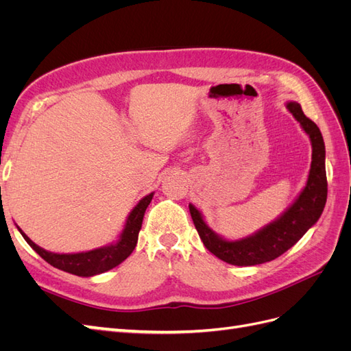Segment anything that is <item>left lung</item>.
I'll return each instance as SVG.
<instances>
[{"label":"left lung","instance_id":"1","mask_svg":"<svg viewBox=\"0 0 351 351\" xmlns=\"http://www.w3.org/2000/svg\"><path fill=\"white\" fill-rule=\"evenodd\" d=\"M303 132L309 136L312 145V162L306 184L293 204L269 224L263 226L253 234L237 240H228L212 230L204 218V214L189 204L190 215L205 247L221 261L237 267H253L274 261L284 252L293 247L306 231L312 228L321 218L326 202V171H325V143L322 133L312 120L303 114L300 104L285 102Z\"/></svg>","mask_w":351,"mask_h":351}]
</instances>
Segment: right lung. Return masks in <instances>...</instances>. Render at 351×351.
Listing matches in <instances>:
<instances>
[{
  "mask_svg": "<svg viewBox=\"0 0 351 351\" xmlns=\"http://www.w3.org/2000/svg\"><path fill=\"white\" fill-rule=\"evenodd\" d=\"M154 197V192L142 197L137 205L130 210L127 215L124 227L120 232L119 239L114 243L107 244L93 250L88 252H79V253H54L42 249L36 243L32 241L22 228L17 230L23 239L27 241L29 246L34 249L42 259H45L49 265L54 268H58L64 272L77 275V277H93V275H99L107 272L117 265H120L123 261L130 256L137 244V237H139V231L142 228V221L145 210L147 205L151 204Z\"/></svg>",
  "mask_w": 351,
  "mask_h": 351,
  "instance_id": "add662e5",
  "label": "right lung"
}]
</instances>
